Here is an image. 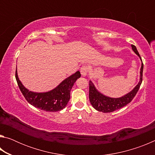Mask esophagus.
Segmentation results:
<instances>
[{"label": "esophagus", "instance_id": "34e87169", "mask_svg": "<svg viewBox=\"0 0 155 155\" xmlns=\"http://www.w3.org/2000/svg\"><path fill=\"white\" fill-rule=\"evenodd\" d=\"M88 71H89V68H88L87 66H86V65H83V66L81 68L80 72H81V76H82V77H85L87 75Z\"/></svg>", "mask_w": 155, "mask_h": 155}]
</instances>
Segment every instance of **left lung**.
I'll use <instances>...</instances> for the list:
<instances>
[{
  "label": "left lung",
  "mask_w": 155,
  "mask_h": 155,
  "mask_svg": "<svg viewBox=\"0 0 155 155\" xmlns=\"http://www.w3.org/2000/svg\"><path fill=\"white\" fill-rule=\"evenodd\" d=\"M131 47H132L133 52L140 57L141 61L140 73V80H139L137 85L129 92L126 94L125 95L119 97V98H111V97L104 95L101 91H99L95 87L92 81H90V83H90L89 98H90L91 104L97 111L103 113H110L122 108V107L126 106L127 104L130 103L131 101L135 96L139 89H140L141 82H142L143 64L140 54H139L137 51V48L134 45H133V44L131 45Z\"/></svg>",
  "instance_id": "8db88e82"
}]
</instances>
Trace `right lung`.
I'll use <instances>...</instances> for the list:
<instances>
[{
  "label": "right lung",
  "instance_id": "obj_1",
  "mask_svg": "<svg viewBox=\"0 0 155 155\" xmlns=\"http://www.w3.org/2000/svg\"><path fill=\"white\" fill-rule=\"evenodd\" d=\"M81 73L77 71L60 83L56 87L46 92H35L26 88L18 78L17 67L15 71L18 87L28 103L36 108L48 112H55L64 109L70 98V91Z\"/></svg>",
  "mask_w": 155,
  "mask_h": 155
}]
</instances>
